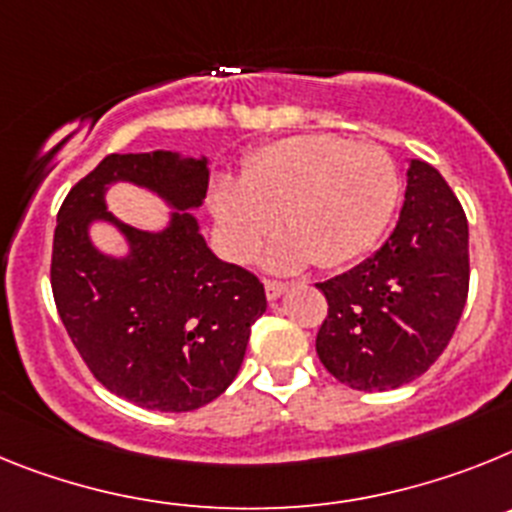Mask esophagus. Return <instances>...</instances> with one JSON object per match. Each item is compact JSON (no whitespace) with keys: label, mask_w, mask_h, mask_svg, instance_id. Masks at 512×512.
<instances>
[{"label":"esophagus","mask_w":512,"mask_h":512,"mask_svg":"<svg viewBox=\"0 0 512 512\" xmlns=\"http://www.w3.org/2000/svg\"><path fill=\"white\" fill-rule=\"evenodd\" d=\"M286 283H278V281H265V296L268 301H278L286 293Z\"/></svg>","instance_id":"1"}]
</instances>
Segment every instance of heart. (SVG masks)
<instances>
[{"mask_svg": "<svg viewBox=\"0 0 512 512\" xmlns=\"http://www.w3.org/2000/svg\"><path fill=\"white\" fill-rule=\"evenodd\" d=\"M397 195V167L381 146L291 136L262 146L239 185L216 188L211 208L237 260L255 255L281 219L288 239L270 250V268H299L309 257L319 268H340L376 244Z\"/></svg>", "mask_w": 512, "mask_h": 512, "instance_id": "1", "label": "heart"}]
</instances>
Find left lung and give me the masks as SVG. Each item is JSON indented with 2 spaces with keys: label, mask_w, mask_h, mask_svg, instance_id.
Returning a JSON list of instances; mask_svg holds the SVG:
<instances>
[{
  "label": "left lung",
  "mask_w": 512,
  "mask_h": 512,
  "mask_svg": "<svg viewBox=\"0 0 512 512\" xmlns=\"http://www.w3.org/2000/svg\"><path fill=\"white\" fill-rule=\"evenodd\" d=\"M330 304L317 355L358 391L410 384L446 350L469 293V224L441 172L410 159L399 221L379 250L317 283Z\"/></svg>",
  "instance_id": "obj_1"
}]
</instances>
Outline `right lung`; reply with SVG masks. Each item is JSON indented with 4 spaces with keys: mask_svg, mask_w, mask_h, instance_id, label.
<instances>
[{
    "mask_svg": "<svg viewBox=\"0 0 512 512\" xmlns=\"http://www.w3.org/2000/svg\"><path fill=\"white\" fill-rule=\"evenodd\" d=\"M131 181L172 207L162 230L123 225L104 193ZM208 190V159L180 151L110 154L61 203L53 234L56 309L84 363L105 389L157 412H190L237 376L265 288L208 250L193 213ZM110 223L127 242L108 256L91 242Z\"/></svg>",
    "mask_w": 512,
    "mask_h": 512,
    "instance_id": "right-lung-1",
    "label": "right lung"
}]
</instances>
